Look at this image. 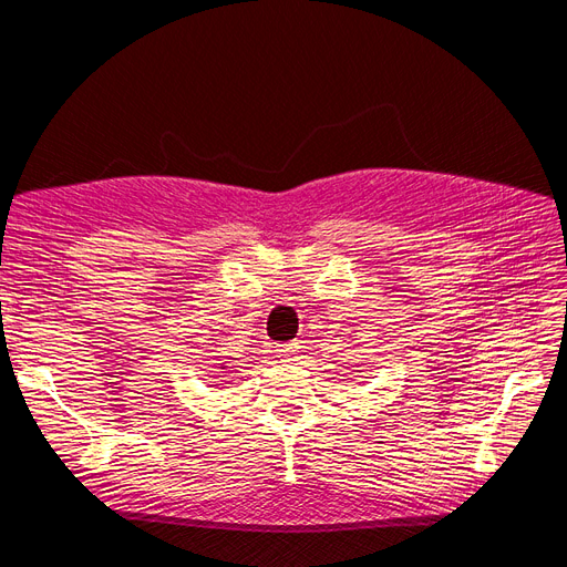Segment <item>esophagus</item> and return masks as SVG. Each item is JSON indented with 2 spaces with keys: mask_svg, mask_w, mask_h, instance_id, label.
<instances>
[{
  "mask_svg": "<svg viewBox=\"0 0 567 567\" xmlns=\"http://www.w3.org/2000/svg\"><path fill=\"white\" fill-rule=\"evenodd\" d=\"M299 342H289V344H278V349H276V353L280 355L282 361H293V355L299 353Z\"/></svg>",
  "mask_w": 567,
  "mask_h": 567,
  "instance_id": "obj_1",
  "label": "esophagus"
}]
</instances>
